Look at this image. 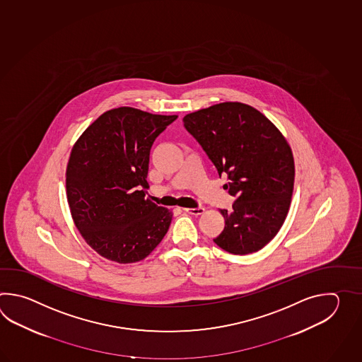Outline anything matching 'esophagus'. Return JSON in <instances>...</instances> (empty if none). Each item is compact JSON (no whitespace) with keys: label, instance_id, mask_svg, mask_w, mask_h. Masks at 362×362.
Instances as JSON below:
<instances>
[{"label":"esophagus","instance_id":"34e87169","mask_svg":"<svg viewBox=\"0 0 362 362\" xmlns=\"http://www.w3.org/2000/svg\"><path fill=\"white\" fill-rule=\"evenodd\" d=\"M185 212L186 214H190L192 216H199L204 212V208L203 207H197V208H184Z\"/></svg>","mask_w":362,"mask_h":362}]
</instances>
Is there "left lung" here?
<instances>
[{"mask_svg": "<svg viewBox=\"0 0 362 362\" xmlns=\"http://www.w3.org/2000/svg\"><path fill=\"white\" fill-rule=\"evenodd\" d=\"M186 131L199 142L235 200L221 209L225 228L214 239L233 255L262 250L285 223L293 197L291 147L260 111L240 102H223L184 117Z\"/></svg>", "mask_w": 362, "mask_h": 362, "instance_id": "left-lung-1", "label": "left lung"}]
</instances>
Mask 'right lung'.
I'll return each instance as SVG.
<instances>
[{
    "mask_svg": "<svg viewBox=\"0 0 362 362\" xmlns=\"http://www.w3.org/2000/svg\"><path fill=\"white\" fill-rule=\"evenodd\" d=\"M176 119L114 108L90 124L71 150V215L85 242L111 262L144 260L170 229L172 212L145 199V190L151 146Z\"/></svg>",
    "mask_w": 362,
    "mask_h": 362,
    "instance_id": "right-lung-1",
    "label": "right lung"
}]
</instances>
